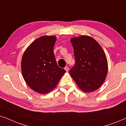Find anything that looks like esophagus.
I'll use <instances>...</instances> for the list:
<instances>
[{
    "label": "esophagus",
    "mask_w": 126,
    "mask_h": 126,
    "mask_svg": "<svg viewBox=\"0 0 126 126\" xmlns=\"http://www.w3.org/2000/svg\"><path fill=\"white\" fill-rule=\"evenodd\" d=\"M64 69H65V70H66V72H68L69 71V68H68V66H65Z\"/></svg>",
    "instance_id": "1"
}]
</instances>
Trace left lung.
Instances as JSON below:
<instances>
[{
	"label": "left lung",
	"mask_w": 126,
	"mask_h": 126,
	"mask_svg": "<svg viewBox=\"0 0 126 126\" xmlns=\"http://www.w3.org/2000/svg\"><path fill=\"white\" fill-rule=\"evenodd\" d=\"M74 49L75 65L69 73L77 85L85 92L99 88L108 72L107 60L99 43L87 35L70 39Z\"/></svg>",
	"instance_id": "1"
}]
</instances>
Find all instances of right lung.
Returning a JSON list of instances; mask_svg holds the SVG:
<instances>
[{"label":"right lung","instance_id":"add662e5","mask_svg":"<svg viewBox=\"0 0 126 126\" xmlns=\"http://www.w3.org/2000/svg\"><path fill=\"white\" fill-rule=\"evenodd\" d=\"M55 36H42L32 42L22 57L21 69L25 82L29 87L39 94L53 90L65 70L57 63L53 48Z\"/></svg>","mask_w":126,"mask_h":126}]
</instances>
